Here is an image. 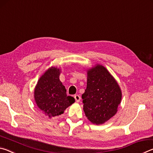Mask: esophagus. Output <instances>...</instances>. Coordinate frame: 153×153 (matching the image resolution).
<instances>
[{"instance_id":"obj_1","label":"esophagus","mask_w":153,"mask_h":153,"mask_svg":"<svg viewBox=\"0 0 153 153\" xmlns=\"http://www.w3.org/2000/svg\"><path fill=\"white\" fill-rule=\"evenodd\" d=\"M74 98H75V99H76V101L77 102H79L80 101V99H81V97H80L79 96L77 95V94L75 95L74 96Z\"/></svg>"}]
</instances>
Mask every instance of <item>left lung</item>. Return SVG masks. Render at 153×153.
Instances as JSON below:
<instances>
[{"instance_id":"obj_1","label":"left lung","mask_w":153,"mask_h":153,"mask_svg":"<svg viewBox=\"0 0 153 153\" xmlns=\"http://www.w3.org/2000/svg\"><path fill=\"white\" fill-rule=\"evenodd\" d=\"M82 98L88 120L93 124L101 125L117 113L122 92L107 69L96 64L87 69V86Z\"/></svg>"}]
</instances>
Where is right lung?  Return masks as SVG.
<instances>
[{"instance_id":"obj_1","label":"right lung","mask_w":153,"mask_h":153,"mask_svg":"<svg viewBox=\"0 0 153 153\" xmlns=\"http://www.w3.org/2000/svg\"><path fill=\"white\" fill-rule=\"evenodd\" d=\"M61 70L52 66L38 79L33 97L38 107L49 118L60 115L75 102V98L67 96L66 89L59 79Z\"/></svg>"}]
</instances>
